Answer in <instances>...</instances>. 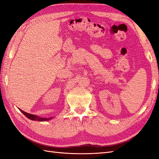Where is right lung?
I'll return each mask as SVG.
<instances>
[{
  "instance_id": "add662e5",
  "label": "right lung",
  "mask_w": 159,
  "mask_h": 159,
  "mask_svg": "<svg viewBox=\"0 0 159 159\" xmlns=\"http://www.w3.org/2000/svg\"><path fill=\"white\" fill-rule=\"evenodd\" d=\"M21 111V112L25 115V116L29 118V119L33 120V121H48L52 119V117H49V118H43V117H39L37 116H35V115H32V114H30L26 112H25V111H22V110H20Z\"/></svg>"
}]
</instances>
